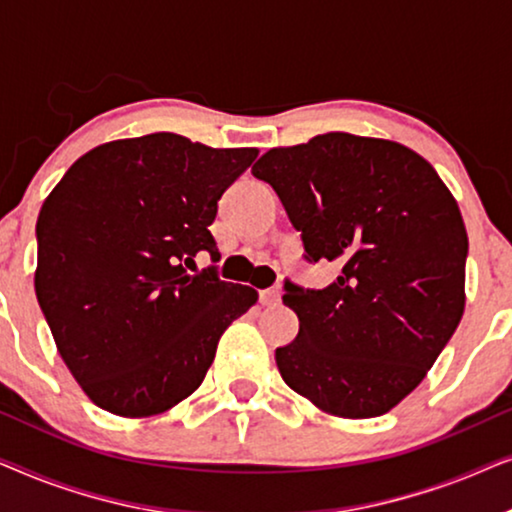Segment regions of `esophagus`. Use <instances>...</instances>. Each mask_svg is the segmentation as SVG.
<instances>
[{"label":"esophagus","mask_w":512,"mask_h":512,"mask_svg":"<svg viewBox=\"0 0 512 512\" xmlns=\"http://www.w3.org/2000/svg\"><path fill=\"white\" fill-rule=\"evenodd\" d=\"M279 298H282V291H279V289H265V291H261V305H265V307L277 305Z\"/></svg>","instance_id":"34e87169"}]
</instances>
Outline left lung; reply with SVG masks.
Here are the masks:
<instances>
[{
    "mask_svg": "<svg viewBox=\"0 0 512 512\" xmlns=\"http://www.w3.org/2000/svg\"><path fill=\"white\" fill-rule=\"evenodd\" d=\"M282 200L307 261L338 265L321 291L286 284L298 335L284 382L328 415L380 417L436 363L466 305L468 235L429 160L391 139L326 132L251 167Z\"/></svg>",
    "mask_w": 512,
    "mask_h": 512,
    "instance_id": "1",
    "label": "left lung"
}]
</instances>
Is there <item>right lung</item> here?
<instances>
[{"label": "right lung", "instance_id": "add662e5", "mask_svg": "<svg viewBox=\"0 0 512 512\" xmlns=\"http://www.w3.org/2000/svg\"><path fill=\"white\" fill-rule=\"evenodd\" d=\"M258 149H212L156 132L95 146L37 221L34 289L62 361L97 408L151 417L200 387L251 286L188 275L219 254L209 226Z\"/></svg>", "mask_w": 512, "mask_h": 512}]
</instances>
